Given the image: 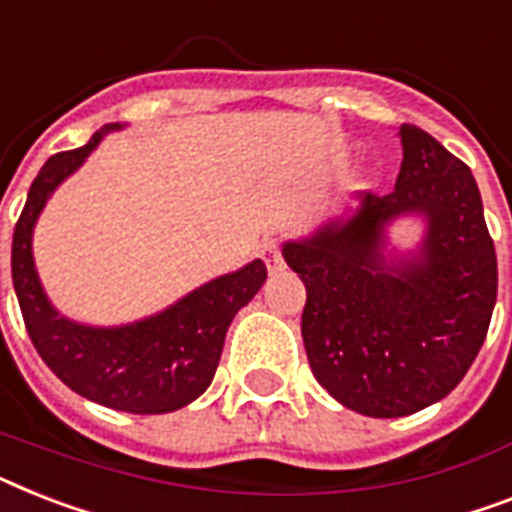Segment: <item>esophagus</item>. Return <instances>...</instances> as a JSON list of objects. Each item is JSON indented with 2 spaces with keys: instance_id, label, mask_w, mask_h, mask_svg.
Returning <instances> with one entry per match:
<instances>
[{
  "instance_id": "obj_1",
  "label": "esophagus",
  "mask_w": 512,
  "mask_h": 512,
  "mask_svg": "<svg viewBox=\"0 0 512 512\" xmlns=\"http://www.w3.org/2000/svg\"><path fill=\"white\" fill-rule=\"evenodd\" d=\"M260 255H263L265 265H268L270 273H278V270H284V257H281V244L278 242H265L263 249H260Z\"/></svg>"
}]
</instances>
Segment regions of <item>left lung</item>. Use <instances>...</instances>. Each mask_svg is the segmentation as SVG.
<instances>
[{"instance_id":"obj_1","label":"left lung","mask_w":512,"mask_h":512,"mask_svg":"<svg viewBox=\"0 0 512 512\" xmlns=\"http://www.w3.org/2000/svg\"><path fill=\"white\" fill-rule=\"evenodd\" d=\"M394 191L363 194L350 218L284 244L307 289L302 339L313 376L336 402L402 418L455 389L479 355L497 302V255L476 178L418 126L400 128ZM418 212V256L383 255L385 226Z\"/></svg>"}]
</instances>
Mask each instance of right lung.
<instances>
[{
  "label": "right lung",
  "mask_w": 512,
  "mask_h": 512,
  "mask_svg": "<svg viewBox=\"0 0 512 512\" xmlns=\"http://www.w3.org/2000/svg\"><path fill=\"white\" fill-rule=\"evenodd\" d=\"M105 126L70 152H57L33 178L12 236V284L26 331L41 360L73 392L99 405L136 415L173 413L205 392L218 368L234 315L268 278L263 260L199 286L168 310L115 328H94L62 318L41 289L31 239L49 194L83 165Z\"/></svg>",
  "instance_id": "1"
}]
</instances>
